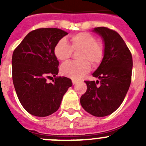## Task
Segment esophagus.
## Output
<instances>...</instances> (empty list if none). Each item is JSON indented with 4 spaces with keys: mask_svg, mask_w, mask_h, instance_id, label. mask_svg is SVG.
Returning a JSON list of instances; mask_svg holds the SVG:
<instances>
[{
    "mask_svg": "<svg viewBox=\"0 0 146 146\" xmlns=\"http://www.w3.org/2000/svg\"><path fill=\"white\" fill-rule=\"evenodd\" d=\"M77 80H72V84L73 85H76L77 84Z\"/></svg>",
    "mask_w": 146,
    "mask_h": 146,
    "instance_id": "1",
    "label": "esophagus"
}]
</instances>
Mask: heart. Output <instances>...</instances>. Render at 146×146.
<instances>
[{
  "mask_svg": "<svg viewBox=\"0 0 146 146\" xmlns=\"http://www.w3.org/2000/svg\"><path fill=\"white\" fill-rule=\"evenodd\" d=\"M69 45L66 38H60L54 47V55L58 60L66 61L71 57L72 51L80 50L77 58L80 61L68 62L60 67V72L72 79H80L91 70V62L97 65L102 60L104 49L101 42L91 33L81 32L71 36Z\"/></svg>",
  "mask_w": 146,
  "mask_h": 146,
  "instance_id": "1",
  "label": "heart"
}]
</instances>
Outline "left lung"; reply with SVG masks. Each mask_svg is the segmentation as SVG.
<instances>
[{"label":"left lung","instance_id":"1","mask_svg":"<svg viewBox=\"0 0 146 146\" xmlns=\"http://www.w3.org/2000/svg\"><path fill=\"white\" fill-rule=\"evenodd\" d=\"M93 32L104 42V57L92 74L100 81H85L87 91L81 96L80 104L94 116L104 117L115 111L123 102L131 83L133 62L129 50L116 31L99 27Z\"/></svg>","mask_w":146,"mask_h":146}]
</instances>
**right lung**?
Returning <instances> with one entry per match:
<instances>
[{
    "mask_svg": "<svg viewBox=\"0 0 146 146\" xmlns=\"http://www.w3.org/2000/svg\"><path fill=\"white\" fill-rule=\"evenodd\" d=\"M55 28H38L30 32L12 55V80L20 103L30 114L48 116L58 110L62 99L72 86L69 78L56 77L59 62L54 47L66 35ZM55 77L53 84L47 79Z\"/></svg>",
    "mask_w": 146,
    "mask_h": 146,
    "instance_id": "obj_1",
    "label": "right lung"
}]
</instances>
